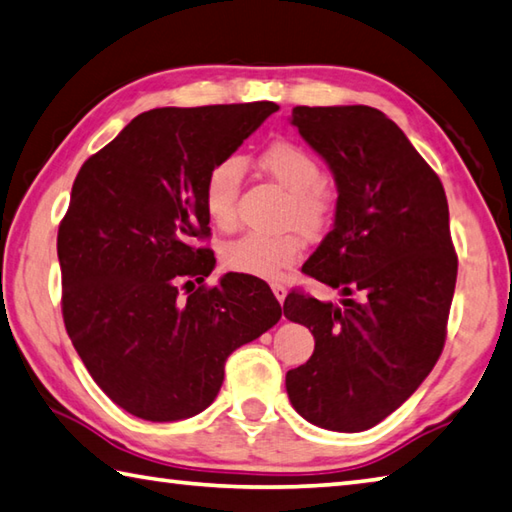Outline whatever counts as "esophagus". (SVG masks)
<instances>
[{
	"label": "esophagus",
	"instance_id": "esophagus-1",
	"mask_svg": "<svg viewBox=\"0 0 512 512\" xmlns=\"http://www.w3.org/2000/svg\"><path fill=\"white\" fill-rule=\"evenodd\" d=\"M272 292H274V296H276V301L283 305V301H285V296H287V289H285L283 285H272Z\"/></svg>",
	"mask_w": 512,
	"mask_h": 512
}]
</instances>
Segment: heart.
Returning a JSON list of instances; mask_svg holds the SVG:
<instances>
[{"instance_id":"heart-1","label":"heart","mask_w":512,"mask_h":512,"mask_svg":"<svg viewBox=\"0 0 512 512\" xmlns=\"http://www.w3.org/2000/svg\"><path fill=\"white\" fill-rule=\"evenodd\" d=\"M258 169L276 180L287 194L285 220L307 236H318L332 223L334 194L323 182L321 162L314 153L292 140H276L258 153ZM243 182V162L225 158L209 169L202 185V202L211 223L227 229L236 223V198ZM303 254V238L289 231L281 236H238L220 249V263L234 274L274 281Z\"/></svg>"}]
</instances>
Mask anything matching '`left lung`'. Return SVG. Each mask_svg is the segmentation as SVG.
Wrapping results in <instances>:
<instances>
[{
  "label": "left lung",
  "mask_w": 512,
  "mask_h": 512,
  "mask_svg": "<svg viewBox=\"0 0 512 512\" xmlns=\"http://www.w3.org/2000/svg\"><path fill=\"white\" fill-rule=\"evenodd\" d=\"M292 124L339 191L334 227L303 272L341 289L343 301L285 298V316L316 341L285 388L314 426L361 432L419 388L446 343L457 283L446 191L379 109L294 106Z\"/></svg>",
  "instance_id": "obj_1"
}]
</instances>
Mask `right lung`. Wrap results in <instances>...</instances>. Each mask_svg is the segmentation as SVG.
I'll list each match as a JSON object with an SVG mask.
<instances>
[{
    "label": "right lung",
    "instance_id": "obj_1",
    "mask_svg": "<svg viewBox=\"0 0 512 512\" xmlns=\"http://www.w3.org/2000/svg\"><path fill=\"white\" fill-rule=\"evenodd\" d=\"M274 111L151 109L77 173L57 231L64 325L93 381L133 417L178 421L211 406L227 356L283 314L265 283L227 274L194 285L216 265L198 247L209 236L207 173Z\"/></svg>",
    "mask_w": 512,
    "mask_h": 512
}]
</instances>
